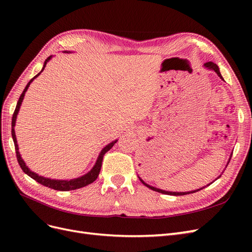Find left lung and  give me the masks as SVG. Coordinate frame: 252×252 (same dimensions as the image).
Instances as JSON below:
<instances>
[{"instance_id":"8db88e82","label":"left lung","mask_w":252,"mask_h":252,"mask_svg":"<svg viewBox=\"0 0 252 252\" xmlns=\"http://www.w3.org/2000/svg\"><path fill=\"white\" fill-rule=\"evenodd\" d=\"M204 66L206 67V68H208V69H210V70H213V71H216L217 72V74L219 75V77L222 79V80H224L223 78H222V75H220V69H219V67H218V65L217 64H215V63H212V62H207V63H205L204 64ZM232 156V155H231ZM230 158H229V161H228V163L230 162ZM140 181L143 183V184L146 186V187H148V188H150L151 190H154V191H157V192H161V193H164V194H169V195H185V194H189V193H194V192H196V191H200L201 189H203V188H205V187H203V188H201V189H196V190H192V191H187V192H172V191H165V190H162V189H158V188H156V187H152V186H150V185H148V184H146V183H145L141 178H140Z\"/></svg>"}]
</instances>
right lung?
I'll use <instances>...</instances> for the list:
<instances>
[{
  "instance_id": "right-lung-1",
  "label": "right lung",
  "mask_w": 252,
  "mask_h": 252,
  "mask_svg": "<svg viewBox=\"0 0 252 252\" xmlns=\"http://www.w3.org/2000/svg\"><path fill=\"white\" fill-rule=\"evenodd\" d=\"M51 59V56L48 57L46 60H45L44 62V66H43V69L41 70V72L44 70V68L46 67V64L48 61ZM41 72L37 73L35 77L33 79L30 80L28 82V84L26 85L25 89L23 90V93L19 98L18 101V104H17V107H16V110H14L13 112V116H12V122H11V134H12V139H13V143H14V148H16V154H17V158H18V162H19V165L21 166L22 170L24 171L27 175H29L30 178H32L34 181H36L37 183H40V184L46 186L48 188H51V189H55V190H60V191H69V190H74V189H79V188H82V187H85L89 184H91V183H94L97 177H98V173H100V170H101V167H102V161H103V158L105 156L106 152H107L108 150H110L112 148V146L114 144L117 143L118 140L113 141L112 143L108 144L107 146L104 147V149L101 151L100 156H98L96 162H95V165L94 166V168L91 169L88 173H86L85 175H83V177L81 178H78V179H73V180H70V181H63V180H51V179H48V178H43L41 177V175L36 174L35 172H32V170H30L28 167L26 166V164L24 163V161H23L22 158H21V155L19 152V147H18V143H17V138H16V132H14V125H16V120H17V116H18V112L20 110V107H21V104L23 102V98H24V95H25V93L27 91L30 83H32L36 77H39V75L41 74Z\"/></svg>"
}]
</instances>
